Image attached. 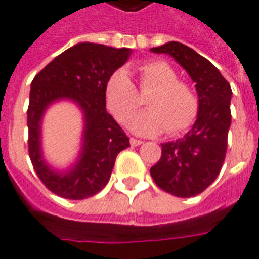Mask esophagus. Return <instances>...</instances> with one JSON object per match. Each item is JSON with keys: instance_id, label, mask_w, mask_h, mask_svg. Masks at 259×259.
Listing matches in <instances>:
<instances>
[{"instance_id": "esophagus-1", "label": "esophagus", "mask_w": 259, "mask_h": 259, "mask_svg": "<svg viewBox=\"0 0 259 259\" xmlns=\"http://www.w3.org/2000/svg\"><path fill=\"white\" fill-rule=\"evenodd\" d=\"M130 144H132L133 147H137V146H140V144H143V141L137 140V139H133V137H132V139H130Z\"/></svg>"}]
</instances>
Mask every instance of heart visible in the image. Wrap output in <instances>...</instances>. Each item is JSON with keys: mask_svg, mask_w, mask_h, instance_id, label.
I'll list each match as a JSON object with an SVG mask.
<instances>
[{"mask_svg": "<svg viewBox=\"0 0 259 259\" xmlns=\"http://www.w3.org/2000/svg\"><path fill=\"white\" fill-rule=\"evenodd\" d=\"M140 90L154 89L146 98L148 108L136 113L129 127L141 136H157L166 133L176 136L183 133L194 123L200 101L190 85L179 81L176 69L166 61L154 59L139 68ZM105 102L119 123L127 122L140 105V96L127 70H115L105 81Z\"/></svg>", "mask_w": 259, "mask_h": 259, "instance_id": "b5f03b06", "label": "heart"}]
</instances>
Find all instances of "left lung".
<instances>
[{
  "label": "left lung",
  "instance_id": "8db88e82",
  "mask_svg": "<svg viewBox=\"0 0 259 259\" xmlns=\"http://www.w3.org/2000/svg\"><path fill=\"white\" fill-rule=\"evenodd\" d=\"M151 51L168 54L186 69L195 83L200 109L187 135L161 144V159L150 172L163 191L180 198L194 197L212 185L222 169L232 122V89L208 59L182 42H166Z\"/></svg>",
  "mask_w": 259,
  "mask_h": 259
}]
</instances>
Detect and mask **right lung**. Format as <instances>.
<instances>
[{
  "label": "right lung",
  "instance_id": "obj_1",
  "mask_svg": "<svg viewBox=\"0 0 259 259\" xmlns=\"http://www.w3.org/2000/svg\"><path fill=\"white\" fill-rule=\"evenodd\" d=\"M130 48L79 42L59 54L31 81L27 108L29 155L44 186L68 200H84L101 191L112 174L119 152L130 147L116 120L105 108V81L129 59ZM70 99L83 111L85 129L79 159L65 172L54 171L41 152V119L55 101Z\"/></svg>",
  "mask_w": 259,
  "mask_h": 259
}]
</instances>
